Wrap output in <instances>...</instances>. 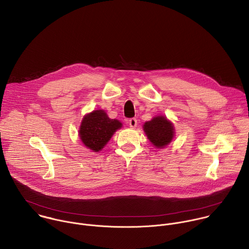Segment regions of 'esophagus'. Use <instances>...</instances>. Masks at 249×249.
Wrapping results in <instances>:
<instances>
[{"instance_id":"obj_1","label":"esophagus","mask_w":249,"mask_h":249,"mask_svg":"<svg viewBox=\"0 0 249 249\" xmlns=\"http://www.w3.org/2000/svg\"><path fill=\"white\" fill-rule=\"evenodd\" d=\"M128 124H129V126H130V127L134 128V127H136V125H137V120H136L135 118H131V119L128 121Z\"/></svg>"}]
</instances>
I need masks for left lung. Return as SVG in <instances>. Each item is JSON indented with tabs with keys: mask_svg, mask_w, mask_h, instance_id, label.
Returning a JSON list of instances; mask_svg holds the SVG:
<instances>
[{
	"mask_svg": "<svg viewBox=\"0 0 249 249\" xmlns=\"http://www.w3.org/2000/svg\"><path fill=\"white\" fill-rule=\"evenodd\" d=\"M144 131L152 144L158 148H162L169 144L174 135L172 124L162 116L155 117L150 122L145 123Z\"/></svg>",
	"mask_w": 249,
	"mask_h": 249,
	"instance_id": "left-lung-1",
	"label": "left lung"
}]
</instances>
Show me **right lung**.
Segmentation results:
<instances>
[{
  "mask_svg": "<svg viewBox=\"0 0 249 249\" xmlns=\"http://www.w3.org/2000/svg\"><path fill=\"white\" fill-rule=\"evenodd\" d=\"M121 127L122 123L118 120L110 119L103 110H96L85 116L80 128V137L88 148L98 152Z\"/></svg>",
  "mask_w": 249,
  "mask_h": 249,
  "instance_id": "add662e5",
  "label": "right lung"
}]
</instances>
